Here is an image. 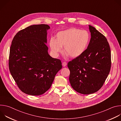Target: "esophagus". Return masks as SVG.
<instances>
[{"label": "esophagus", "mask_w": 121, "mask_h": 121, "mask_svg": "<svg viewBox=\"0 0 121 121\" xmlns=\"http://www.w3.org/2000/svg\"><path fill=\"white\" fill-rule=\"evenodd\" d=\"M66 65H67V63H66L65 62H64L62 63V65H63L64 67Z\"/></svg>", "instance_id": "esophagus-1"}]
</instances>
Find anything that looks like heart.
Wrapping results in <instances>:
<instances>
[{
  "label": "heart",
  "mask_w": 121,
  "mask_h": 121,
  "mask_svg": "<svg viewBox=\"0 0 121 121\" xmlns=\"http://www.w3.org/2000/svg\"><path fill=\"white\" fill-rule=\"evenodd\" d=\"M90 41L87 31L72 28L58 32L56 39L51 38L49 46L53 53L58 56L64 46L65 56L72 58L80 56L85 51Z\"/></svg>",
  "instance_id": "heart-1"
}]
</instances>
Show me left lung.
I'll list each match as a JSON object with an SVG mask.
<instances>
[{
    "instance_id": "obj_1",
    "label": "left lung",
    "mask_w": 121,
    "mask_h": 121,
    "mask_svg": "<svg viewBox=\"0 0 121 121\" xmlns=\"http://www.w3.org/2000/svg\"><path fill=\"white\" fill-rule=\"evenodd\" d=\"M89 26L91 38L87 49L67 64L71 86L83 94L98 91L106 79L111 66V50L107 39L94 27Z\"/></svg>"
}]
</instances>
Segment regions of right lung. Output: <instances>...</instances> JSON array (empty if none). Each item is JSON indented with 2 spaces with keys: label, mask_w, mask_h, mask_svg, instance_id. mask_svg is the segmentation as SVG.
Returning <instances> with one entry per match:
<instances>
[{
  "label": "right lung",
  "mask_w": 121,
  "mask_h": 121,
  "mask_svg": "<svg viewBox=\"0 0 121 121\" xmlns=\"http://www.w3.org/2000/svg\"><path fill=\"white\" fill-rule=\"evenodd\" d=\"M50 28L47 24L30 26L17 33L11 43L9 71L19 89L28 95L44 93L62 67L61 61L48 53L46 44Z\"/></svg>",
  "instance_id": "add662e5"
}]
</instances>
